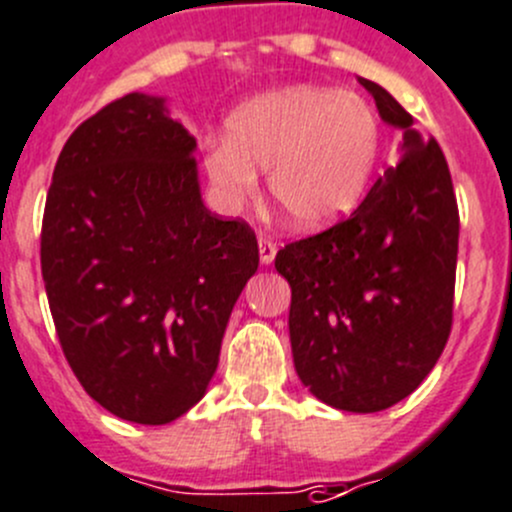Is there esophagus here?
<instances>
[{
    "label": "esophagus",
    "instance_id": "1",
    "mask_svg": "<svg viewBox=\"0 0 512 512\" xmlns=\"http://www.w3.org/2000/svg\"><path fill=\"white\" fill-rule=\"evenodd\" d=\"M277 255V242L270 237H260V262L262 265H270Z\"/></svg>",
    "mask_w": 512,
    "mask_h": 512
}]
</instances>
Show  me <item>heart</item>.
I'll return each instance as SVG.
<instances>
[{
	"label": "heart",
	"instance_id": "heart-1",
	"mask_svg": "<svg viewBox=\"0 0 512 512\" xmlns=\"http://www.w3.org/2000/svg\"><path fill=\"white\" fill-rule=\"evenodd\" d=\"M381 153V126L361 96L327 86L260 94L227 118V136L205 141L203 168L227 210L260 190L255 168H270V195L292 227L319 230L364 198Z\"/></svg>",
	"mask_w": 512,
	"mask_h": 512
}]
</instances>
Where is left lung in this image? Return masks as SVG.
<instances>
[{"mask_svg": "<svg viewBox=\"0 0 512 512\" xmlns=\"http://www.w3.org/2000/svg\"><path fill=\"white\" fill-rule=\"evenodd\" d=\"M379 116L404 131L396 168L342 223L289 242L275 267L292 287L289 342L302 384L324 404L374 414L418 389L448 342L458 205L446 156L369 79Z\"/></svg>", "mask_w": 512, "mask_h": 512, "instance_id": "8db88e82", "label": "left lung"}]
</instances>
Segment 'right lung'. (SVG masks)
I'll list each match as a JSON object with an SVG mask.
<instances>
[{
	"mask_svg": "<svg viewBox=\"0 0 512 512\" xmlns=\"http://www.w3.org/2000/svg\"><path fill=\"white\" fill-rule=\"evenodd\" d=\"M193 151L163 98H116L69 136L41 223V275L71 371L103 409L146 426L203 399L260 265L252 227L203 205Z\"/></svg>",
	"mask_w": 512,
	"mask_h": 512,
	"instance_id": "add662e5",
	"label": "right lung"
}]
</instances>
